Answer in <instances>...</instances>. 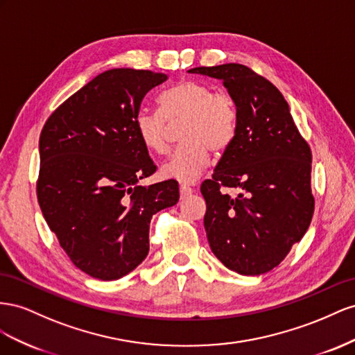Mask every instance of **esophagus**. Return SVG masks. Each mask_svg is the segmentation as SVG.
Here are the masks:
<instances>
[{
  "instance_id": "esophagus-1",
  "label": "esophagus",
  "mask_w": 355,
  "mask_h": 355,
  "mask_svg": "<svg viewBox=\"0 0 355 355\" xmlns=\"http://www.w3.org/2000/svg\"><path fill=\"white\" fill-rule=\"evenodd\" d=\"M191 191H193V189H191V187L187 186V184H181V186H180V195H181V198H184V196L190 195Z\"/></svg>"
}]
</instances>
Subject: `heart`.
Returning a JSON list of instances; mask_svg holds the SVG:
<instances>
[{
	"mask_svg": "<svg viewBox=\"0 0 355 355\" xmlns=\"http://www.w3.org/2000/svg\"><path fill=\"white\" fill-rule=\"evenodd\" d=\"M159 111L143 108L135 116L137 135L150 153L164 156L169 151L171 126L183 121V141L162 166V175L180 181H195L211 164V148L223 153L234 143L238 114L234 101L223 90L198 80H181L157 98Z\"/></svg>",
	"mask_w": 355,
	"mask_h": 355,
	"instance_id": "1",
	"label": "heart"
}]
</instances>
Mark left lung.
<instances>
[{
	"mask_svg": "<svg viewBox=\"0 0 355 355\" xmlns=\"http://www.w3.org/2000/svg\"><path fill=\"white\" fill-rule=\"evenodd\" d=\"M190 73L223 80L236 105L238 129L211 180L200 186L211 251L241 275L277 268L311 225V147L269 80L241 64ZM238 188L230 197L224 190Z\"/></svg>",
	"mask_w": 355,
	"mask_h": 355,
	"instance_id": "left-lung-1",
	"label": "left lung"
}]
</instances>
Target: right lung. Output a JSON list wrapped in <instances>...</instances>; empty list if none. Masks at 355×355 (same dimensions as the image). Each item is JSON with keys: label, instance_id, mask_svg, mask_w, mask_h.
Wrapping results in <instances>:
<instances>
[{"label": "right lung", "instance_id": "right-lung-1", "mask_svg": "<svg viewBox=\"0 0 355 355\" xmlns=\"http://www.w3.org/2000/svg\"><path fill=\"white\" fill-rule=\"evenodd\" d=\"M168 76L114 68L60 104L40 135L37 199L74 265L113 281L150 250V220L178 202L175 180L141 186L156 172L135 130L141 101Z\"/></svg>", "mask_w": 355, "mask_h": 355}]
</instances>
